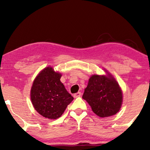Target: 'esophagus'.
<instances>
[{"instance_id":"esophagus-1","label":"esophagus","mask_w":150,"mask_h":150,"mask_svg":"<svg viewBox=\"0 0 150 150\" xmlns=\"http://www.w3.org/2000/svg\"><path fill=\"white\" fill-rule=\"evenodd\" d=\"M81 96V92H77V93H76L74 94V98H78V97H80V96Z\"/></svg>"}]
</instances>
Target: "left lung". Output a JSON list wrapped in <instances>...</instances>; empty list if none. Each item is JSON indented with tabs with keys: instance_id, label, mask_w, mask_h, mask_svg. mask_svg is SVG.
I'll list each match as a JSON object with an SVG mask.
<instances>
[{
	"instance_id": "obj_1",
	"label": "left lung",
	"mask_w": 150,
	"mask_h": 150,
	"mask_svg": "<svg viewBox=\"0 0 150 150\" xmlns=\"http://www.w3.org/2000/svg\"><path fill=\"white\" fill-rule=\"evenodd\" d=\"M83 98L100 117L115 115L122 104V91L116 80L108 76L92 75L84 91Z\"/></svg>"
}]
</instances>
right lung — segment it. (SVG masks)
Here are the masks:
<instances>
[{
    "instance_id": "add662e5",
    "label": "right lung",
    "mask_w": 150,
    "mask_h": 150,
    "mask_svg": "<svg viewBox=\"0 0 150 150\" xmlns=\"http://www.w3.org/2000/svg\"><path fill=\"white\" fill-rule=\"evenodd\" d=\"M61 74L51 67L44 68L35 78L30 90L35 109L44 117L56 120L64 112L74 98L65 89Z\"/></svg>"
}]
</instances>
